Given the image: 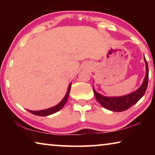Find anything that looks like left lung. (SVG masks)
<instances>
[{"mask_svg":"<svg viewBox=\"0 0 155 155\" xmlns=\"http://www.w3.org/2000/svg\"><path fill=\"white\" fill-rule=\"evenodd\" d=\"M144 61L146 63V74L142 85L137 90L128 94V95L121 97H106L96 92L93 87L94 95H95L97 101L105 109L116 112L125 111V110L129 109L130 107L134 105L135 103H137L141 97L144 95L147 87H148V66L145 57H144Z\"/></svg>","mask_w":155,"mask_h":155,"instance_id":"8db88e82","label":"left lung"}]
</instances>
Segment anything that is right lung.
I'll return each instance as SVG.
<instances>
[{"instance_id": "1", "label": "right lung", "mask_w": 155, "mask_h": 155, "mask_svg": "<svg viewBox=\"0 0 155 155\" xmlns=\"http://www.w3.org/2000/svg\"><path fill=\"white\" fill-rule=\"evenodd\" d=\"M70 87H71V84H70V85H69V87H68V90L67 91L66 94H65V96H64V98H63L62 101L60 102L58 104H57L56 106L51 107V108H50V109L41 110V111H31V110H28V111L30 113H31V114L36 115H38V116H46V115H51L52 114H54V113H56L57 111H59L60 109H61L63 107H64V106L65 105V104L66 103L68 98V96H69Z\"/></svg>"}]
</instances>
